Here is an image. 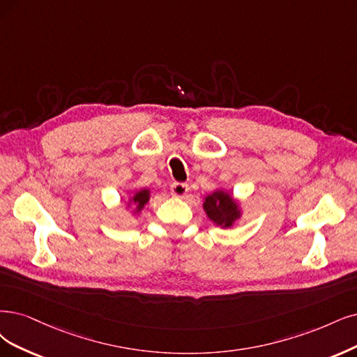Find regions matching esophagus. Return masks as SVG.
<instances>
[{"label": "esophagus", "mask_w": 357, "mask_h": 357, "mask_svg": "<svg viewBox=\"0 0 357 357\" xmlns=\"http://www.w3.org/2000/svg\"><path fill=\"white\" fill-rule=\"evenodd\" d=\"M188 183H182V182H174L170 185V192L175 197H183L188 192Z\"/></svg>", "instance_id": "esophagus-1"}]
</instances>
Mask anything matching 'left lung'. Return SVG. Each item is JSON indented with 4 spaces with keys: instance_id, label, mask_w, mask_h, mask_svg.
<instances>
[{
    "instance_id": "obj_1",
    "label": "left lung",
    "mask_w": 357,
    "mask_h": 357,
    "mask_svg": "<svg viewBox=\"0 0 357 357\" xmlns=\"http://www.w3.org/2000/svg\"><path fill=\"white\" fill-rule=\"evenodd\" d=\"M204 210L210 219L225 228L231 227L234 220L240 216L238 206L231 199L229 194L223 191H216L212 195H207Z\"/></svg>"
}]
</instances>
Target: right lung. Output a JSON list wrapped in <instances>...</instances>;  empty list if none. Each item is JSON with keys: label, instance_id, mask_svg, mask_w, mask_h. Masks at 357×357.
Wrapping results in <instances>:
<instances>
[{"label": "right lung", "instance_id": "add662e5", "mask_svg": "<svg viewBox=\"0 0 357 357\" xmlns=\"http://www.w3.org/2000/svg\"><path fill=\"white\" fill-rule=\"evenodd\" d=\"M149 199H150V192H149V190H142V191H138V192L135 194V197H134V203L137 204L138 210L144 207V204L149 202Z\"/></svg>", "mask_w": 357, "mask_h": 357}]
</instances>
